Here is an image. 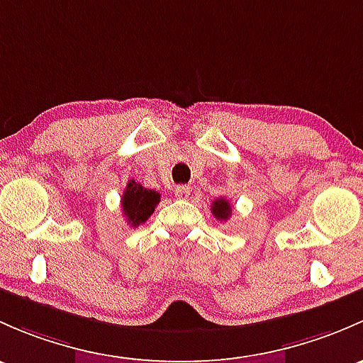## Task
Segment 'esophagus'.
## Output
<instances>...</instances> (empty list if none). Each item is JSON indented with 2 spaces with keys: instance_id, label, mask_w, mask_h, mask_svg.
Wrapping results in <instances>:
<instances>
[{
  "instance_id": "esophagus-1",
  "label": "esophagus",
  "mask_w": 363,
  "mask_h": 363,
  "mask_svg": "<svg viewBox=\"0 0 363 363\" xmlns=\"http://www.w3.org/2000/svg\"><path fill=\"white\" fill-rule=\"evenodd\" d=\"M174 196H177L178 199H186V197L190 196V186H186V185L174 186Z\"/></svg>"
}]
</instances>
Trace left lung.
Masks as SVG:
<instances>
[{"label":"left lung","instance_id":"left-lung-1","mask_svg":"<svg viewBox=\"0 0 363 363\" xmlns=\"http://www.w3.org/2000/svg\"><path fill=\"white\" fill-rule=\"evenodd\" d=\"M211 213L216 220H220V222H222V220L227 222V220L230 218V215H233V206H230V203L225 197H220V199L213 201Z\"/></svg>","mask_w":363,"mask_h":363}]
</instances>
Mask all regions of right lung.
Here are the masks:
<instances>
[{"label": "right lung", "instance_id": "right-lung-1", "mask_svg": "<svg viewBox=\"0 0 363 363\" xmlns=\"http://www.w3.org/2000/svg\"><path fill=\"white\" fill-rule=\"evenodd\" d=\"M160 201V194L152 189H145L138 182L129 180L122 196V213L130 227H138L150 218Z\"/></svg>", "mask_w": 363, "mask_h": 363}]
</instances>
